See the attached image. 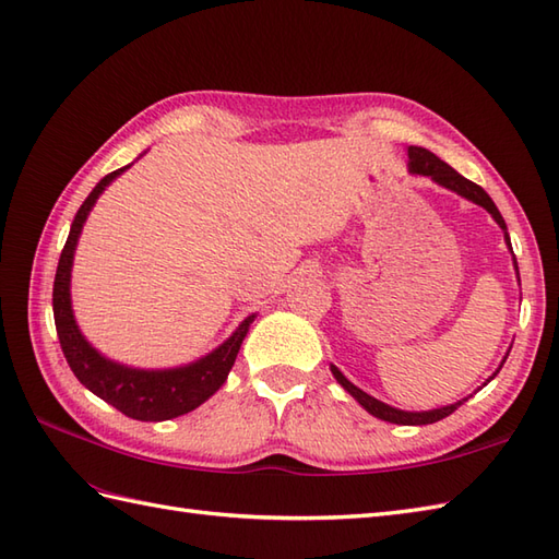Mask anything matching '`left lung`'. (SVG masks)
<instances>
[{"mask_svg": "<svg viewBox=\"0 0 559 559\" xmlns=\"http://www.w3.org/2000/svg\"><path fill=\"white\" fill-rule=\"evenodd\" d=\"M409 152V168H412V174H421V176H431L438 186H445V188H450V190H455L457 194H462V198H466V200H472V202H476V204H481L484 210H488L490 214H492V218L498 221V226L504 230V240H508V245H510V236H508V226H504V218L500 216V212H498V206L492 204V200L488 198V192L481 188V186H476V183H472V180H466L464 176H460L455 168L452 166H448L443 159H438L433 152H428V150H424V147H409L407 150ZM516 264V262H514ZM516 276H519V271H516ZM504 365V361H502ZM502 369V367H500ZM498 369V371H500ZM331 371H333V376H335V381H338L345 391L353 395L361 407H365L369 414H373V417H379V419H383V421H391V424H402V426H424V424H436V421H440V419H445V417H450L452 412H455L464 400H460V402H455V405H448V407H440V409H431V412H402V409H395V407H391V405H383V402H379L376 397H371V395H367L365 391H359L357 385H353L349 383L345 376L335 369V367H331ZM496 371V373H498ZM492 373V376H496ZM490 376V379H492ZM488 379V381H490ZM486 381V383H488ZM484 383V385H486Z\"/></svg>", "mask_w": 559, "mask_h": 559, "instance_id": "obj_1", "label": "left lung"}]
</instances>
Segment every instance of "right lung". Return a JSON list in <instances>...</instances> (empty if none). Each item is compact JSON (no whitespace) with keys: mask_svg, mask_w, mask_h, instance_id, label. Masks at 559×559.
Instances as JSON below:
<instances>
[{"mask_svg":"<svg viewBox=\"0 0 559 559\" xmlns=\"http://www.w3.org/2000/svg\"><path fill=\"white\" fill-rule=\"evenodd\" d=\"M123 168H116V171L104 176L95 186V190L87 194V200L81 204V210H78L71 224L69 240L63 245L61 257H59L51 305H55V323H57V335L63 349V357H67L75 379L81 381L87 391H93L97 397L109 402L111 407L126 414V417L138 419V421H164L200 407L206 397L214 395L218 388L224 385L233 361L238 357L242 338L248 335V329L254 321V317L245 319L240 323V329L233 333L224 345L216 347L212 355L202 357L190 367L168 369V371L128 369V367L116 365V361L104 359L95 347L87 345V341L75 326V319L71 311L69 283H71L73 250H75L78 236H81L85 218L99 198V192L107 188L116 176L123 174Z\"/></svg>","mask_w":559,"mask_h":559,"instance_id":"add662e5","label":"right lung"}]
</instances>
